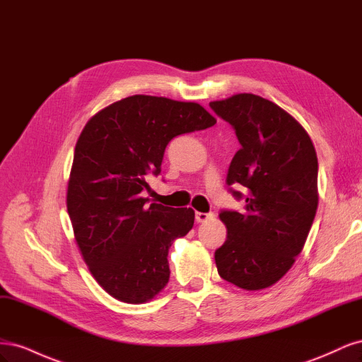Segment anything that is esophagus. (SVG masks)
<instances>
[{
    "label": "esophagus",
    "mask_w": 362,
    "mask_h": 362,
    "mask_svg": "<svg viewBox=\"0 0 362 362\" xmlns=\"http://www.w3.org/2000/svg\"><path fill=\"white\" fill-rule=\"evenodd\" d=\"M213 218H214L213 213H199V211H196V222H198V223H205L208 221H213Z\"/></svg>",
    "instance_id": "obj_1"
}]
</instances>
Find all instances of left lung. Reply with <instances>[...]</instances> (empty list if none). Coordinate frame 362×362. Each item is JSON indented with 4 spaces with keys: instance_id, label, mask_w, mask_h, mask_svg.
Here are the masks:
<instances>
[{
    "instance_id": "left-lung-1",
    "label": "left lung",
    "mask_w": 362,
    "mask_h": 362,
    "mask_svg": "<svg viewBox=\"0 0 362 362\" xmlns=\"http://www.w3.org/2000/svg\"><path fill=\"white\" fill-rule=\"evenodd\" d=\"M210 107L242 145L226 182L246 189L245 211L218 214L228 233L214 252L217 272L238 288L258 291L286 275L303 249L319 205L317 154L298 120L258 95L238 93Z\"/></svg>"
}]
</instances>
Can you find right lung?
Wrapping results in <instances>:
<instances>
[{
    "instance_id": "add662e5",
    "label": "right lung",
    "mask_w": 362,
    "mask_h": 362,
    "mask_svg": "<svg viewBox=\"0 0 362 362\" xmlns=\"http://www.w3.org/2000/svg\"><path fill=\"white\" fill-rule=\"evenodd\" d=\"M196 103L133 95L103 108L76 140L66 206L75 242L96 282L125 303H145L169 282L168 252L194 223L192 208L146 205L169 141L210 128Z\"/></svg>"
}]
</instances>
